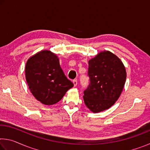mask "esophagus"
I'll use <instances>...</instances> for the list:
<instances>
[{
  "label": "esophagus",
  "instance_id": "esophagus-1",
  "mask_svg": "<svg viewBox=\"0 0 150 150\" xmlns=\"http://www.w3.org/2000/svg\"><path fill=\"white\" fill-rule=\"evenodd\" d=\"M73 85H74L75 87V86H77V79L73 80Z\"/></svg>",
  "mask_w": 150,
  "mask_h": 150
}]
</instances>
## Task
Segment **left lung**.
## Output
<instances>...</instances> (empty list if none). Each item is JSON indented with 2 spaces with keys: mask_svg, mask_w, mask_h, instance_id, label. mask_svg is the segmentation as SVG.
<instances>
[{
  "mask_svg": "<svg viewBox=\"0 0 150 150\" xmlns=\"http://www.w3.org/2000/svg\"><path fill=\"white\" fill-rule=\"evenodd\" d=\"M90 84L84 91L85 105L94 113L108 109L118 99L126 79L122 61L109 51H103L88 61Z\"/></svg>",
  "mask_w": 150,
  "mask_h": 150,
  "instance_id": "8db88e82",
  "label": "left lung"
}]
</instances>
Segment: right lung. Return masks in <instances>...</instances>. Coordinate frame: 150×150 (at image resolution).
Segmentation results:
<instances>
[{"label": "right lung", "mask_w": 150, "mask_h": 150, "mask_svg": "<svg viewBox=\"0 0 150 150\" xmlns=\"http://www.w3.org/2000/svg\"><path fill=\"white\" fill-rule=\"evenodd\" d=\"M25 75L30 92L45 105L59 102L73 87L61 68L59 58L50 50L40 51L28 59Z\"/></svg>", "instance_id": "1"}]
</instances>
